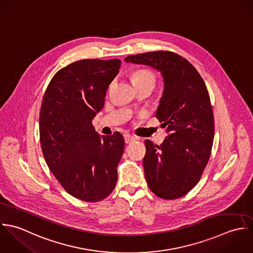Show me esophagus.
Wrapping results in <instances>:
<instances>
[{
    "label": "esophagus",
    "mask_w": 253,
    "mask_h": 253,
    "mask_svg": "<svg viewBox=\"0 0 253 253\" xmlns=\"http://www.w3.org/2000/svg\"><path fill=\"white\" fill-rule=\"evenodd\" d=\"M124 139H125V143L126 144H131L133 142H135L137 140L136 137L132 136V135H129V134H125L124 135Z\"/></svg>",
    "instance_id": "esophagus-1"
}]
</instances>
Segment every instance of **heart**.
Instances as JSON below:
<instances>
[{"label":"heart","mask_w":253,"mask_h":253,"mask_svg":"<svg viewBox=\"0 0 253 253\" xmlns=\"http://www.w3.org/2000/svg\"><path fill=\"white\" fill-rule=\"evenodd\" d=\"M132 81L135 86L146 83H155V75L149 69H138L132 74Z\"/></svg>","instance_id":"b5f03b06"}]
</instances>
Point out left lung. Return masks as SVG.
<instances>
[{
  "label": "left lung",
  "mask_w": 253,
  "mask_h": 253,
  "mask_svg": "<svg viewBox=\"0 0 253 253\" xmlns=\"http://www.w3.org/2000/svg\"><path fill=\"white\" fill-rule=\"evenodd\" d=\"M125 61L161 72L164 91L155 116L168 135L160 146L145 141V176L157 197H184L199 183L213 145L214 117L204 81L190 61L173 51L128 55Z\"/></svg>",
  "instance_id": "obj_1"
}]
</instances>
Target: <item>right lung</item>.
<instances>
[{"instance_id":"1","label":"right lung","mask_w":253,"mask_h":253,"mask_svg":"<svg viewBox=\"0 0 253 253\" xmlns=\"http://www.w3.org/2000/svg\"><path fill=\"white\" fill-rule=\"evenodd\" d=\"M121 60L81 59L58 70L44 94L39 129L43 155L62 188L83 202L102 201L117 182L124 152L119 132L101 137L92 120L104 105Z\"/></svg>"}]
</instances>
